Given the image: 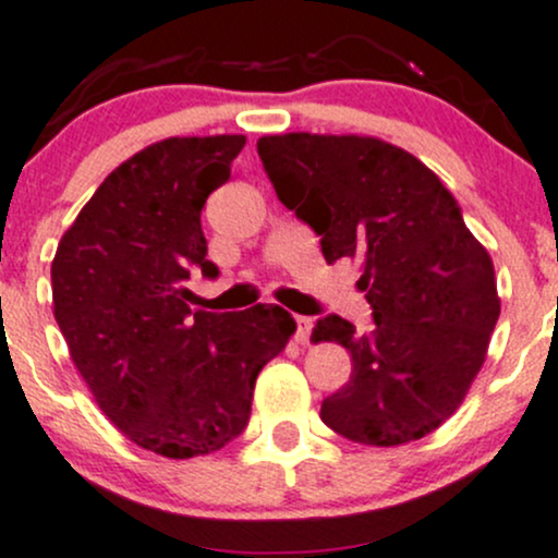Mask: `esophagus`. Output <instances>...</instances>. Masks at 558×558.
<instances>
[{
  "label": "esophagus",
  "mask_w": 558,
  "mask_h": 558,
  "mask_svg": "<svg viewBox=\"0 0 558 558\" xmlns=\"http://www.w3.org/2000/svg\"><path fill=\"white\" fill-rule=\"evenodd\" d=\"M313 335V318H307V315H296V340L300 342H307Z\"/></svg>",
  "instance_id": "1"
}]
</instances>
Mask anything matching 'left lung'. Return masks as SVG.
I'll return each mask as SVG.
<instances>
[{
	"label": "left lung",
	"mask_w": 558,
	"mask_h": 558,
	"mask_svg": "<svg viewBox=\"0 0 558 558\" xmlns=\"http://www.w3.org/2000/svg\"><path fill=\"white\" fill-rule=\"evenodd\" d=\"M275 194L320 238L329 264L356 258L373 329L329 313L313 340L351 353L320 421L364 446H402L456 413L499 318L486 247L459 202L413 154L356 134H275L256 143Z\"/></svg>",
	"instance_id": "obj_1"
}]
</instances>
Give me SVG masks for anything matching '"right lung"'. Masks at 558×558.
Segmentation results:
<instances>
[{"label":"right lung","mask_w":558,"mask_h":558,"mask_svg":"<svg viewBox=\"0 0 558 558\" xmlns=\"http://www.w3.org/2000/svg\"><path fill=\"white\" fill-rule=\"evenodd\" d=\"M243 134L170 137L105 178L50 264L53 315L102 413L140 448L191 459L243 435L253 386L296 324L283 307L191 311L185 280L216 278L202 207Z\"/></svg>","instance_id":"obj_1"}]
</instances>
